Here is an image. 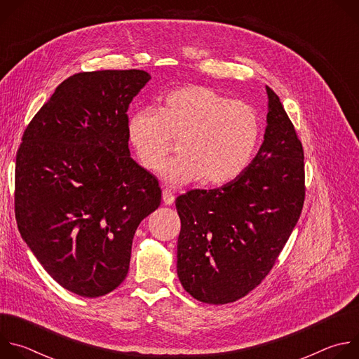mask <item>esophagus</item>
<instances>
[{
	"label": "esophagus",
	"instance_id": "obj_1",
	"mask_svg": "<svg viewBox=\"0 0 359 359\" xmlns=\"http://www.w3.org/2000/svg\"><path fill=\"white\" fill-rule=\"evenodd\" d=\"M162 198H163V203L165 204H173L175 203V194L170 191V190H168V189H165L163 191H162Z\"/></svg>",
	"mask_w": 359,
	"mask_h": 359
}]
</instances>
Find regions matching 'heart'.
Listing matches in <instances>:
<instances>
[{
	"label": "heart",
	"mask_w": 359,
	"mask_h": 359,
	"mask_svg": "<svg viewBox=\"0 0 359 359\" xmlns=\"http://www.w3.org/2000/svg\"><path fill=\"white\" fill-rule=\"evenodd\" d=\"M128 139L149 170L168 161L173 139L180 140V158L162 170L172 186L201 180L220 186L237 179L251 163L262 137V119L251 104L222 92L187 85L170 90L158 111L143 109L129 116Z\"/></svg>",
	"instance_id": "obj_1"
}]
</instances>
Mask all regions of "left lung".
<instances>
[{
	"instance_id": "left-lung-1",
	"label": "left lung",
	"mask_w": 359,
	"mask_h": 359,
	"mask_svg": "<svg viewBox=\"0 0 359 359\" xmlns=\"http://www.w3.org/2000/svg\"><path fill=\"white\" fill-rule=\"evenodd\" d=\"M266 90L264 142L248 168L222 187L196 189L176 198L182 223L177 276L201 302H234L257 287L302 210V144L280 97L271 88Z\"/></svg>"
}]
</instances>
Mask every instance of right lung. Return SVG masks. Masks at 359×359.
I'll list each match as a JSON object with an SVG mask.
<instances>
[{
	"label": "right lung",
	"instance_id": "right-lung-1",
	"mask_svg": "<svg viewBox=\"0 0 359 359\" xmlns=\"http://www.w3.org/2000/svg\"><path fill=\"white\" fill-rule=\"evenodd\" d=\"M144 71L65 79L22 135L15 217L36 260L65 290L95 298L126 278L135 231L161 206L158 179L129 151L128 108Z\"/></svg>",
	"mask_w": 359,
	"mask_h": 359
}]
</instances>
